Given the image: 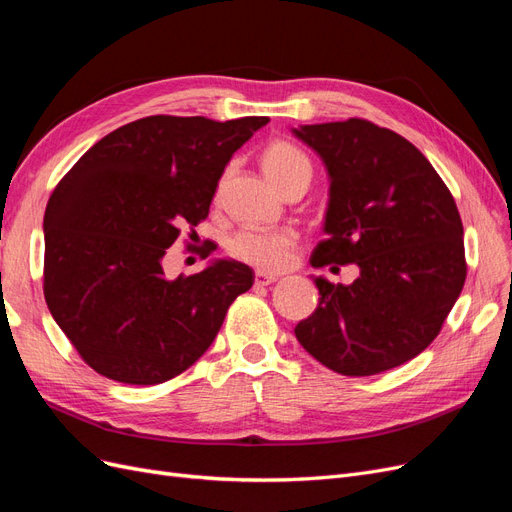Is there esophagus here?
Wrapping results in <instances>:
<instances>
[{"mask_svg":"<svg viewBox=\"0 0 512 512\" xmlns=\"http://www.w3.org/2000/svg\"><path fill=\"white\" fill-rule=\"evenodd\" d=\"M276 280H278V276H274V274L261 272V270L255 272V285H257V287H268V285L276 283Z\"/></svg>","mask_w":512,"mask_h":512,"instance_id":"obj_1","label":"esophagus"}]
</instances>
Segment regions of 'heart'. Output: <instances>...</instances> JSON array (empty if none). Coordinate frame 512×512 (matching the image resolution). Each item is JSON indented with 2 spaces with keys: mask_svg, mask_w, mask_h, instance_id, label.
I'll return each instance as SVG.
<instances>
[{
  "mask_svg": "<svg viewBox=\"0 0 512 512\" xmlns=\"http://www.w3.org/2000/svg\"><path fill=\"white\" fill-rule=\"evenodd\" d=\"M261 170L280 193L295 187L308 189L312 180V163L306 153L285 140L270 142L263 148ZM227 251L234 259L249 263L261 272H280L295 259L298 236L289 229H272V232L242 229L229 240Z\"/></svg>",
  "mask_w": 512,
  "mask_h": 512,
  "instance_id": "1",
  "label": "heart"
}]
</instances>
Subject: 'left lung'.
Listing matches in <instances>:
<instances>
[{
  "label": "left lung",
  "instance_id": "obj_1",
  "mask_svg": "<svg viewBox=\"0 0 512 512\" xmlns=\"http://www.w3.org/2000/svg\"><path fill=\"white\" fill-rule=\"evenodd\" d=\"M293 134L329 172L327 238L310 263H357L351 285L315 278L319 306L295 338L329 370L372 376L434 342L466 283L464 225L453 195L415 144L366 119Z\"/></svg>",
  "mask_w": 512,
  "mask_h": 512
}]
</instances>
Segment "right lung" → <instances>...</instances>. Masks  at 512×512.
<instances>
[{
  "mask_svg": "<svg viewBox=\"0 0 512 512\" xmlns=\"http://www.w3.org/2000/svg\"><path fill=\"white\" fill-rule=\"evenodd\" d=\"M268 121L144 117L95 142L59 180L44 212V298L97 374L170 381L206 353L227 308L253 287L240 261L168 278L163 257L183 229L195 236L227 161Z\"/></svg>",
  "mask_w": 512,
  "mask_h": 512,
  "instance_id": "obj_1",
  "label": "right lung"
}]
</instances>
